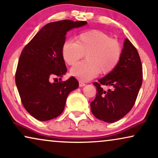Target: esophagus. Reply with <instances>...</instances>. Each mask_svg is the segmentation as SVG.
I'll use <instances>...</instances> for the list:
<instances>
[{"label": "esophagus", "mask_w": 158, "mask_h": 158, "mask_svg": "<svg viewBox=\"0 0 158 158\" xmlns=\"http://www.w3.org/2000/svg\"><path fill=\"white\" fill-rule=\"evenodd\" d=\"M85 83H84L83 82H81V81L79 82V86L80 87H83V86H85Z\"/></svg>", "instance_id": "1"}]
</instances>
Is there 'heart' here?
Segmentation results:
<instances>
[{
	"instance_id": "heart-1",
	"label": "heart",
	"mask_w": 158,
	"mask_h": 158,
	"mask_svg": "<svg viewBox=\"0 0 158 158\" xmlns=\"http://www.w3.org/2000/svg\"><path fill=\"white\" fill-rule=\"evenodd\" d=\"M65 62L73 65L86 55V60L80 61L70 69V75L81 81H89L99 72L106 74L117 67L121 58L120 43L107 34L91 30L80 34L76 42L67 40L62 46Z\"/></svg>"
}]
</instances>
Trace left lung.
Listing matches in <instances>:
<instances>
[{
  "mask_svg": "<svg viewBox=\"0 0 158 158\" xmlns=\"http://www.w3.org/2000/svg\"><path fill=\"white\" fill-rule=\"evenodd\" d=\"M142 65L136 48L126 38L121 58L117 67L105 77L93 83L97 95L91 102L92 113L97 119L114 123L123 118L134 106L142 84ZM102 85L112 86L104 91Z\"/></svg>",
  "mask_w": 158,
  "mask_h": 158,
  "instance_id": "8db88e82",
  "label": "left lung"
}]
</instances>
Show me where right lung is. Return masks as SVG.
<instances>
[{"instance_id":"add662e5","label":"right lung","mask_w":158,"mask_h":158,"mask_svg":"<svg viewBox=\"0 0 158 158\" xmlns=\"http://www.w3.org/2000/svg\"><path fill=\"white\" fill-rule=\"evenodd\" d=\"M86 24L67 19L51 22L22 50L15 82L24 107L35 119L46 121L60 115L68 94L79 86L73 76L58 83H51V79H61L67 71L61 52L67 32Z\"/></svg>"}]
</instances>
